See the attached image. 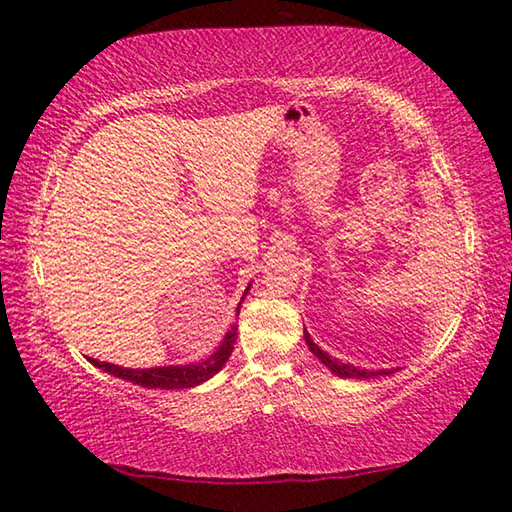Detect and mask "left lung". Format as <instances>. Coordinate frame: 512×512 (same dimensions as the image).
I'll return each instance as SVG.
<instances>
[{
    "label": "left lung",
    "instance_id": "8db88e82",
    "mask_svg": "<svg viewBox=\"0 0 512 512\" xmlns=\"http://www.w3.org/2000/svg\"><path fill=\"white\" fill-rule=\"evenodd\" d=\"M305 341H307V345H309V350L316 354V357L325 363V366L334 372L336 377H345V379H368V377H379V375H391L393 370H366V368H354V366H350V363H341V361H336V359H332L329 357L327 352H323L318 348V345L309 339V334H307V329H305Z\"/></svg>",
    "mask_w": 512,
    "mask_h": 512
}]
</instances>
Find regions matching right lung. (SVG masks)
I'll return each instance as SVG.
<instances>
[{"instance_id": "right-lung-1", "label": "right lung", "mask_w": 512, "mask_h": 512, "mask_svg": "<svg viewBox=\"0 0 512 512\" xmlns=\"http://www.w3.org/2000/svg\"><path fill=\"white\" fill-rule=\"evenodd\" d=\"M239 314V309H237ZM235 341H237V327H232L228 334H225L223 343L219 345L212 357H207L201 363H192V366H164V368H142V370H133V368H119L112 366V363L106 361H97L90 359L92 366H97L101 370L110 372V375L121 377L126 381H133V384H140L146 388H164V391H173V388H192L203 384L205 379H210L223 368V363L228 361V357L235 350Z\"/></svg>"}]
</instances>
